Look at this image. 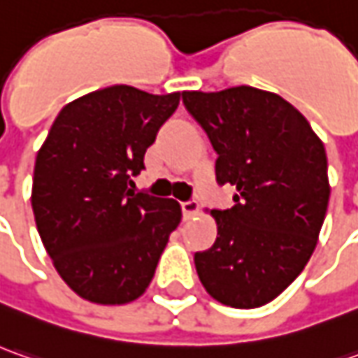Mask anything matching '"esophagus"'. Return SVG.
<instances>
[{"label":"esophagus","instance_id":"esophagus-1","mask_svg":"<svg viewBox=\"0 0 358 358\" xmlns=\"http://www.w3.org/2000/svg\"><path fill=\"white\" fill-rule=\"evenodd\" d=\"M200 212V203L198 202H182V214H184V220H190L194 217L196 214Z\"/></svg>","mask_w":358,"mask_h":358}]
</instances>
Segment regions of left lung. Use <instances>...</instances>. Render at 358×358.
Masks as SVG:
<instances>
[{
    "label": "left lung",
    "instance_id": "8db88e82",
    "mask_svg": "<svg viewBox=\"0 0 358 358\" xmlns=\"http://www.w3.org/2000/svg\"><path fill=\"white\" fill-rule=\"evenodd\" d=\"M184 105L217 152L229 210H212L216 243L194 255L216 301L253 309L273 301L307 265L329 203L327 155L307 118L279 94L248 85L184 91Z\"/></svg>",
    "mask_w": 358,
    "mask_h": 358
}]
</instances>
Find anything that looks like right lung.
I'll return each mask as SVG.
<instances>
[{
	"mask_svg": "<svg viewBox=\"0 0 358 358\" xmlns=\"http://www.w3.org/2000/svg\"><path fill=\"white\" fill-rule=\"evenodd\" d=\"M180 93L113 85L63 106L33 170L37 231L57 273L85 301L124 305L155 278L182 208L132 190L146 148Z\"/></svg>",
	"mask_w": 358,
	"mask_h": 358,
	"instance_id": "right-lung-1",
	"label": "right lung"
}]
</instances>
